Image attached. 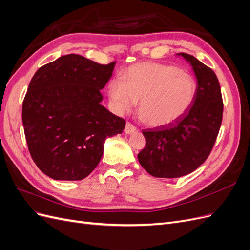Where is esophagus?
I'll use <instances>...</instances> for the list:
<instances>
[{
  "mask_svg": "<svg viewBox=\"0 0 250 250\" xmlns=\"http://www.w3.org/2000/svg\"><path fill=\"white\" fill-rule=\"evenodd\" d=\"M134 130H135V126L132 125L130 122H127L126 126H125V129H124V132L128 134V133L133 132Z\"/></svg>",
  "mask_w": 250,
  "mask_h": 250,
  "instance_id": "34e87169",
  "label": "esophagus"
}]
</instances>
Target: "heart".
I'll list each match as a JSON object with an SVG mask.
<instances>
[{
	"instance_id": "1",
	"label": "heart",
	"mask_w": 250,
	"mask_h": 250,
	"mask_svg": "<svg viewBox=\"0 0 250 250\" xmlns=\"http://www.w3.org/2000/svg\"><path fill=\"white\" fill-rule=\"evenodd\" d=\"M198 84L191 74L156 62L133 64L122 79H111L108 95L118 113L132 109L146 124L164 127L176 122L192 107Z\"/></svg>"
}]
</instances>
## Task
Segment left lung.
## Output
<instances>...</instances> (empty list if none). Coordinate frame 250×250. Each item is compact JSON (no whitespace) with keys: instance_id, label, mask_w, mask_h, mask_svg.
<instances>
[{"instance_id":"1","label":"left lung","mask_w":250,"mask_h":250,"mask_svg":"<svg viewBox=\"0 0 250 250\" xmlns=\"http://www.w3.org/2000/svg\"><path fill=\"white\" fill-rule=\"evenodd\" d=\"M180 55L193 66L197 96L192 107L176 122L143 130L146 145L138 158L154 177L176 178L197 169L208 157L222 123L223 101L215 72L190 54Z\"/></svg>"}]
</instances>
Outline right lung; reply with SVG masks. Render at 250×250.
Here are the masks:
<instances>
[{
	"label": "right lung",
	"instance_id": "1",
	"mask_svg": "<svg viewBox=\"0 0 250 250\" xmlns=\"http://www.w3.org/2000/svg\"><path fill=\"white\" fill-rule=\"evenodd\" d=\"M115 65L69 54L41 66L30 81L22 125L32 160L49 177L85 178L99 164L105 140L122 133L125 120L100 104Z\"/></svg>",
	"mask_w": 250,
	"mask_h": 250
}]
</instances>
